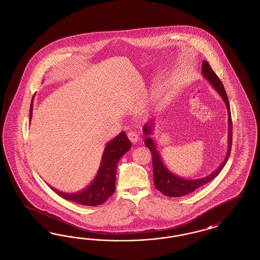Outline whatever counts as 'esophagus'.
I'll list each match as a JSON object with an SVG mask.
<instances>
[{
	"label": "esophagus",
	"instance_id": "1",
	"mask_svg": "<svg viewBox=\"0 0 260 260\" xmlns=\"http://www.w3.org/2000/svg\"><path fill=\"white\" fill-rule=\"evenodd\" d=\"M127 138L133 143H137V142L139 141V136L135 132L127 133Z\"/></svg>",
	"mask_w": 260,
	"mask_h": 260
}]
</instances>
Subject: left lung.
<instances>
[{
	"label": "left lung",
	"mask_w": 260,
	"mask_h": 260,
	"mask_svg": "<svg viewBox=\"0 0 260 260\" xmlns=\"http://www.w3.org/2000/svg\"><path fill=\"white\" fill-rule=\"evenodd\" d=\"M202 75L214 87V89L219 93L222 99L226 104V107L228 110V150H227V154L225 156V159L223 160V162L221 163V165L210 175L199 178V179H185L176 174H173L164 165L161 156L159 155V151L156 149L155 143L150 137V134L153 131V121L150 120L149 123H146L143 127V132L145 135L148 136L145 140V144L150 149L151 155H152L154 186L158 190H160L163 194H165L167 197H179L189 194L198 188L204 186L205 184L212 181L214 177H216L219 174L221 170L224 168V166L228 161L230 153H231L232 141H233V124H232V116H231L228 96L225 91V88L223 87V84H222L220 79L218 78V76L214 73L210 63H208L207 61H203V63H202Z\"/></svg>",
	"instance_id": "obj_1"
}]
</instances>
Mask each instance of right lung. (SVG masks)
<instances>
[{
  "label": "right lung",
  "mask_w": 260,
  "mask_h": 260,
  "mask_svg": "<svg viewBox=\"0 0 260 260\" xmlns=\"http://www.w3.org/2000/svg\"><path fill=\"white\" fill-rule=\"evenodd\" d=\"M32 97L29 111V119L31 120L32 108H33ZM132 143L126 137V133L122 132L111 141L107 143L103 152L101 164L95 176L86 189L74 193H66L58 189L50 187L56 193L63 197L67 200L85 206H98L106 202V200L113 194L115 190V177L117 171V164L120 158L122 157L127 150L131 149Z\"/></svg>",
  "instance_id": "add662e5"
}]
</instances>
